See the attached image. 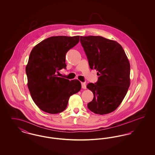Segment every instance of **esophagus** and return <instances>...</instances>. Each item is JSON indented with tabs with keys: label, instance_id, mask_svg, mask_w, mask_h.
Returning <instances> with one entry per match:
<instances>
[{
	"label": "esophagus",
	"instance_id": "obj_1",
	"mask_svg": "<svg viewBox=\"0 0 155 155\" xmlns=\"http://www.w3.org/2000/svg\"><path fill=\"white\" fill-rule=\"evenodd\" d=\"M81 86H82V88H87V87H86V84H85V83H84V82H82V83H81Z\"/></svg>",
	"mask_w": 155,
	"mask_h": 155
}]
</instances>
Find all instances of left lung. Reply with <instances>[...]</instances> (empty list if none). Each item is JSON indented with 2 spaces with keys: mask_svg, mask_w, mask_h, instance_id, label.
<instances>
[{
  "mask_svg": "<svg viewBox=\"0 0 155 155\" xmlns=\"http://www.w3.org/2000/svg\"><path fill=\"white\" fill-rule=\"evenodd\" d=\"M89 67L97 71L98 80L87 87L94 94L88 108L97 114L115 110L122 102L130 85V64L122 46L100 36L80 37Z\"/></svg>",
  "mask_w": 155,
  "mask_h": 155,
  "instance_id": "1",
  "label": "left lung"
}]
</instances>
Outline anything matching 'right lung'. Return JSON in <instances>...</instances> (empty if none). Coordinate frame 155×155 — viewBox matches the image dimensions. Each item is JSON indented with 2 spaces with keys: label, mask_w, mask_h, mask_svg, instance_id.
Instances as JSON below:
<instances>
[{
  "label": "right lung",
  "mask_w": 155,
  "mask_h": 155,
  "mask_svg": "<svg viewBox=\"0 0 155 155\" xmlns=\"http://www.w3.org/2000/svg\"><path fill=\"white\" fill-rule=\"evenodd\" d=\"M80 36H56L37 44L30 53L25 71L32 100L45 112L57 114L66 109L70 96L79 92L81 82L59 77L66 68V54L79 42Z\"/></svg>",
  "instance_id": "obj_1"
}]
</instances>
